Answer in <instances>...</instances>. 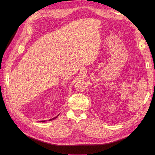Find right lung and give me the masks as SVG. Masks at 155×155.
Returning a JSON list of instances; mask_svg holds the SVG:
<instances>
[{"mask_svg": "<svg viewBox=\"0 0 155 155\" xmlns=\"http://www.w3.org/2000/svg\"><path fill=\"white\" fill-rule=\"evenodd\" d=\"M59 116V114L57 116H55V117H54V118H52V119H50V120H49V121H51V120H54V119H55L56 118H57V117ZM41 121V122H45V120H43V121Z\"/></svg>", "mask_w": 155, "mask_h": 155, "instance_id": "right-lung-1", "label": "right lung"}]
</instances>
